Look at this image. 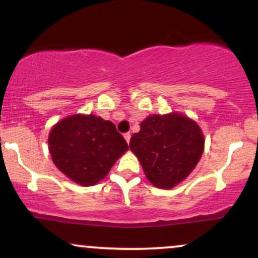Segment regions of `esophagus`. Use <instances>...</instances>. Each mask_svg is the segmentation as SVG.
I'll use <instances>...</instances> for the list:
<instances>
[{
	"label": "esophagus",
	"mask_w": 258,
	"mask_h": 258,
	"mask_svg": "<svg viewBox=\"0 0 258 258\" xmlns=\"http://www.w3.org/2000/svg\"><path fill=\"white\" fill-rule=\"evenodd\" d=\"M123 137H125L126 142H127V143H128V142H130V139H131V133H130V132H126V133H123Z\"/></svg>",
	"instance_id": "obj_1"
}]
</instances>
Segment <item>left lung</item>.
Segmentation results:
<instances>
[{"label":"left lung","mask_w":258,"mask_h":258,"mask_svg":"<svg viewBox=\"0 0 258 258\" xmlns=\"http://www.w3.org/2000/svg\"><path fill=\"white\" fill-rule=\"evenodd\" d=\"M204 136L195 121L178 112L150 115L132 135L130 149L147 178L160 189H171L194 170L204 152Z\"/></svg>","instance_id":"left-lung-1"}]
</instances>
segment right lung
<instances>
[{"instance_id":"1","label":"right lung","mask_w":258,"mask_h":258,"mask_svg":"<svg viewBox=\"0 0 258 258\" xmlns=\"http://www.w3.org/2000/svg\"><path fill=\"white\" fill-rule=\"evenodd\" d=\"M48 149L54 165L68 178L88 186L104 178L128 146L111 121L78 114L53 126Z\"/></svg>"}]
</instances>
